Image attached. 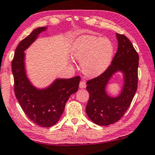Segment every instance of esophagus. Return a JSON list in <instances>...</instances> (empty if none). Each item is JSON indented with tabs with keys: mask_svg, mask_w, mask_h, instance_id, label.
Instances as JSON below:
<instances>
[{
	"mask_svg": "<svg viewBox=\"0 0 155 155\" xmlns=\"http://www.w3.org/2000/svg\"><path fill=\"white\" fill-rule=\"evenodd\" d=\"M86 87V84H85V82L84 81H81L80 83H79V87L80 88H85V87Z\"/></svg>",
	"mask_w": 155,
	"mask_h": 155,
	"instance_id": "obj_1",
	"label": "esophagus"
}]
</instances>
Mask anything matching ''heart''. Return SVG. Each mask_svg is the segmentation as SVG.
<instances>
[{
    "mask_svg": "<svg viewBox=\"0 0 155 155\" xmlns=\"http://www.w3.org/2000/svg\"><path fill=\"white\" fill-rule=\"evenodd\" d=\"M114 46L107 39L85 35L76 41L72 48L74 58L81 63L85 76L94 77L103 73L110 63Z\"/></svg>",
    "mask_w": 155,
    "mask_h": 155,
    "instance_id": "heart-1",
    "label": "heart"
}]
</instances>
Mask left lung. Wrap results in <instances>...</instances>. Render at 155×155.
Instances as JSON below:
<instances>
[{
	"instance_id": "8db88e82",
	"label": "left lung",
	"mask_w": 155,
	"mask_h": 155,
	"mask_svg": "<svg viewBox=\"0 0 155 155\" xmlns=\"http://www.w3.org/2000/svg\"><path fill=\"white\" fill-rule=\"evenodd\" d=\"M118 48L111 64L98 77L87 81L89 100L85 112L91 120L101 126L118 121L125 114L135 95L138 85V54L125 35L116 33ZM117 71L124 74V86L116 98L108 96L105 85Z\"/></svg>"
}]
</instances>
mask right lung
<instances>
[{
  "instance_id": "right-lung-1",
  "label": "right lung",
  "mask_w": 155,
  "mask_h": 155,
  "mask_svg": "<svg viewBox=\"0 0 155 155\" xmlns=\"http://www.w3.org/2000/svg\"><path fill=\"white\" fill-rule=\"evenodd\" d=\"M47 27L35 29L16 48L12 61L14 91L21 107L28 117L37 125L50 127L59 120L65 104L71 94L78 91L81 77L59 78L47 89H37L28 79L24 67V51Z\"/></svg>"
}]
</instances>
